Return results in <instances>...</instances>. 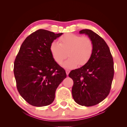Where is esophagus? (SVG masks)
Instances as JSON below:
<instances>
[{
  "instance_id": "1",
  "label": "esophagus",
  "mask_w": 127,
  "mask_h": 127,
  "mask_svg": "<svg viewBox=\"0 0 127 127\" xmlns=\"http://www.w3.org/2000/svg\"><path fill=\"white\" fill-rule=\"evenodd\" d=\"M65 71H66V75H69V72H70V70H69V69H66Z\"/></svg>"
}]
</instances>
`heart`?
Returning a JSON list of instances; mask_svg holds the SVG:
<instances>
[{
	"label": "heart",
	"instance_id": "obj_1",
	"mask_svg": "<svg viewBox=\"0 0 127 127\" xmlns=\"http://www.w3.org/2000/svg\"><path fill=\"white\" fill-rule=\"evenodd\" d=\"M57 42H51L50 50L56 62L61 64L67 57L69 58L64 62L63 66L68 69L76 67L78 64L82 66L90 60L94 51L93 41L89 37L68 33L59 38Z\"/></svg>",
	"mask_w": 127,
	"mask_h": 127
}]
</instances>
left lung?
Segmentation results:
<instances>
[{"label": "left lung", "mask_w": 127, "mask_h": 127, "mask_svg": "<svg viewBox=\"0 0 127 127\" xmlns=\"http://www.w3.org/2000/svg\"><path fill=\"white\" fill-rule=\"evenodd\" d=\"M93 41L94 51L90 60L80 68L71 70L69 76L74 81L72 95L82 106H94L106 98L114 75V61L104 40L90 29H83Z\"/></svg>", "instance_id": "obj_1"}]
</instances>
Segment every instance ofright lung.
<instances>
[{
	"label": "right lung",
	"mask_w": 127,
	"mask_h": 127,
	"mask_svg": "<svg viewBox=\"0 0 127 127\" xmlns=\"http://www.w3.org/2000/svg\"><path fill=\"white\" fill-rule=\"evenodd\" d=\"M62 34L38 29L26 37L16 56L13 72L17 90L33 106L52 103L57 88L66 77L50 50L51 42Z\"/></svg>",
	"instance_id": "add662e5"
}]
</instances>
